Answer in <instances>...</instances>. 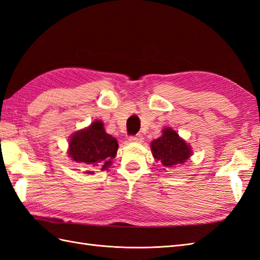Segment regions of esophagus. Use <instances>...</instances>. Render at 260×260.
I'll list each match as a JSON object with an SVG mask.
<instances>
[{"mask_svg":"<svg viewBox=\"0 0 260 260\" xmlns=\"http://www.w3.org/2000/svg\"><path fill=\"white\" fill-rule=\"evenodd\" d=\"M143 140H144V139H143V136L142 135H135V136H131L129 137V141L131 142H136V143H142L143 142Z\"/></svg>","mask_w":260,"mask_h":260,"instance_id":"34e87169","label":"esophagus"}]
</instances>
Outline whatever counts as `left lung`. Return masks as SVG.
Instances as JSON below:
<instances>
[{
    "instance_id": "obj_1",
    "label": "left lung",
    "mask_w": 260,
    "mask_h": 260,
    "mask_svg": "<svg viewBox=\"0 0 260 260\" xmlns=\"http://www.w3.org/2000/svg\"><path fill=\"white\" fill-rule=\"evenodd\" d=\"M151 150L154 158L167 168L185 163L192 154L189 144L170 127L164 128L162 136L151 143Z\"/></svg>"
}]
</instances>
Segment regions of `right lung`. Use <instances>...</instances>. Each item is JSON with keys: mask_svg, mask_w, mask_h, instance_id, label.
<instances>
[{"mask_svg": "<svg viewBox=\"0 0 260 260\" xmlns=\"http://www.w3.org/2000/svg\"><path fill=\"white\" fill-rule=\"evenodd\" d=\"M118 143L104 129L102 120H96L85 129L76 132L70 137L68 155L77 163H85L89 167H101L107 170L116 156ZM87 174H93L87 171Z\"/></svg>", "mask_w": 260, "mask_h": 260, "instance_id": "right-lung-1", "label": "right lung"}]
</instances>
